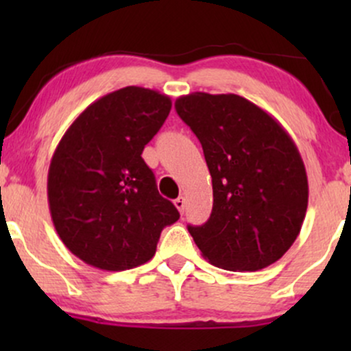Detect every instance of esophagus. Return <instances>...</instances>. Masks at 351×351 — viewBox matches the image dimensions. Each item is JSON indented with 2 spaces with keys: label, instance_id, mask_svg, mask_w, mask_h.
Masks as SVG:
<instances>
[{
  "label": "esophagus",
  "instance_id": "34e87169",
  "mask_svg": "<svg viewBox=\"0 0 351 351\" xmlns=\"http://www.w3.org/2000/svg\"><path fill=\"white\" fill-rule=\"evenodd\" d=\"M175 206L178 208V211L181 213V215H183V213H184V208H186V201H184L183 196H180V198H176V199H175Z\"/></svg>",
  "mask_w": 351,
  "mask_h": 351
}]
</instances>
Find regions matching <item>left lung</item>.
<instances>
[{
  "mask_svg": "<svg viewBox=\"0 0 351 351\" xmlns=\"http://www.w3.org/2000/svg\"><path fill=\"white\" fill-rule=\"evenodd\" d=\"M175 108L198 136L213 178V211L188 226L204 259L228 271H259L299 236L308 203L304 162L274 117L236 94L193 92Z\"/></svg>",
  "mask_w": 351,
  "mask_h": 351,
  "instance_id": "8db88e82",
  "label": "left lung"
}]
</instances>
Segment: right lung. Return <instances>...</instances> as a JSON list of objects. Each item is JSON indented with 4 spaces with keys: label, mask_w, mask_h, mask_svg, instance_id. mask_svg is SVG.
<instances>
[{
    "label": "right lung",
    "mask_w": 351,
    "mask_h": 351,
    "mask_svg": "<svg viewBox=\"0 0 351 351\" xmlns=\"http://www.w3.org/2000/svg\"><path fill=\"white\" fill-rule=\"evenodd\" d=\"M170 110L168 95L119 88L90 104L52 155V223L66 247L92 267L127 271L148 263L163 228L180 219L142 158Z\"/></svg>",
    "instance_id": "add662e5"
}]
</instances>
